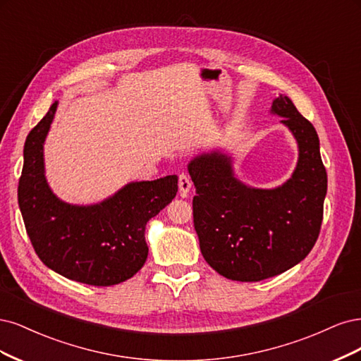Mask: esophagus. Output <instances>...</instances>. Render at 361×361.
Instances as JSON below:
<instances>
[{"instance_id":"1","label":"esophagus","mask_w":361,"mask_h":361,"mask_svg":"<svg viewBox=\"0 0 361 361\" xmlns=\"http://www.w3.org/2000/svg\"><path fill=\"white\" fill-rule=\"evenodd\" d=\"M178 189H180V195L181 196H188L190 189H192V180L189 178V176L185 173H180L178 177Z\"/></svg>"}]
</instances>
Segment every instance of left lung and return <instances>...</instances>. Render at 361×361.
I'll return each mask as SVG.
<instances>
[{
    "label": "left lung",
    "instance_id": "8db88e82",
    "mask_svg": "<svg viewBox=\"0 0 361 361\" xmlns=\"http://www.w3.org/2000/svg\"><path fill=\"white\" fill-rule=\"evenodd\" d=\"M271 114L283 117L281 123L298 145L297 166L282 185H246L234 176L231 156L219 149L196 156L188 166L202 257L231 281L259 282L289 270L307 257L319 235L327 172L318 133L285 94L273 100Z\"/></svg>",
    "mask_w": 361,
    "mask_h": 361
}]
</instances>
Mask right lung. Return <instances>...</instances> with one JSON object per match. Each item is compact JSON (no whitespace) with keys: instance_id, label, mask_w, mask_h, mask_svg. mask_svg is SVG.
Instances as JSON below:
<instances>
[{"instance_id":"obj_1","label":"right lung","mask_w":361,"mask_h":361,"mask_svg":"<svg viewBox=\"0 0 361 361\" xmlns=\"http://www.w3.org/2000/svg\"><path fill=\"white\" fill-rule=\"evenodd\" d=\"M58 102L28 133L18 201L40 261L71 281L111 286L135 276L148 257L147 222L176 197L178 177L133 181L99 204L72 205L44 177L43 144Z\"/></svg>"}]
</instances>
